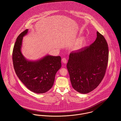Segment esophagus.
<instances>
[{
    "label": "esophagus",
    "instance_id": "obj_1",
    "mask_svg": "<svg viewBox=\"0 0 121 121\" xmlns=\"http://www.w3.org/2000/svg\"><path fill=\"white\" fill-rule=\"evenodd\" d=\"M62 62H63V63L66 64V63H67V59H66V58H65V57L63 58L62 59Z\"/></svg>",
    "mask_w": 121,
    "mask_h": 121
}]
</instances>
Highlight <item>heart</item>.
Listing matches in <instances>:
<instances>
[{"label": "heart", "instance_id": "obj_1", "mask_svg": "<svg viewBox=\"0 0 121 121\" xmlns=\"http://www.w3.org/2000/svg\"><path fill=\"white\" fill-rule=\"evenodd\" d=\"M86 43V41L85 40V38L84 37H80L77 42V46L78 49H80L85 46Z\"/></svg>", "mask_w": 121, "mask_h": 121}]
</instances>
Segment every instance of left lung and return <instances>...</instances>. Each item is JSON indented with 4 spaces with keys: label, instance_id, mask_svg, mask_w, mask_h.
<instances>
[{
    "label": "left lung",
    "instance_id": "8db88e82",
    "mask_svg": "<svg viewBox=\"0 0 121 121\" xmlns=\"http://www.w3.org/2000/svg\"><path fill=\"white\" fill-rule=\"evenodd\" d=\"M108 56L107 43L98 31L90 46L71 52L67 68L73 88L81 94L95 89L105 76Z\"/></svg>",
    "mask_w": 121,
    "mask_h": 121
}]
</instances>
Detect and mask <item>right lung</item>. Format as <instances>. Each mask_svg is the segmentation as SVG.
Wrapping results in <instances>:
<instances>
[{
  "instance_id": "add662e5",
  "label": "right lung",
  "mask_w": 121,
  "mask_h": 121,
  "mask_svg": "<svg viewBox=\"0 0 121 121\" xmlns=\"http://www.w3.org/2000/svg\"><path fill=\"white\" fill-rule=\"evenodd\" d=\"M26 29L21 33L14 44L12 59L15 73L29 90L41 94L46 92L54 84L56 73L61 67L60 56L47 55L34 61L27 60L21 52L23 37Z\"/></svg>"
}]
</instances>
